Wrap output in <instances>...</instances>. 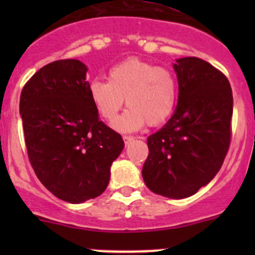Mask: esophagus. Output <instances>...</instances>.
Returning a JSON list of instances; mask_svg holds the SVG:
<instances>
[{
  "instance_id": "esophagus-1",
  "label": "esophagus",
  "mask_w": 255,
  "mask_h": 255,
  "mask_svg": "<svg viewBox=\"0 0 255 255\" xmlns=\"http://www.w3.org/2000/svg\"><path fill=\"white\" fill-rule=\"evenodd\" d=\"M133 139H134V138H133L132 135H123V140H125L126 144H129Z\"/></svg>"
}]
</instances>
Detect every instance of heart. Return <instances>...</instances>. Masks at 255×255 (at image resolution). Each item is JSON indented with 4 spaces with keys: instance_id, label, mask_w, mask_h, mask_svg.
Here are the masks:
<instances>
[{
    "instance_id": "obj_1",
    "label": "heart",
    "mask_w": 255,
    "mask_h": 255,
    "mask_svg": "<svg viewBox=\"0 0 255 255\" xmlns=\"http://www.w3.org/2000/svg\"><path fill=\"white\" fill-rule=\"evenodd\" d=\"M106 80H92L89 96L96 112L113 122L126 99L128 110L115 122L120 132H134L144 125H163L175 110L177 81L169 69L138 58L113 65Z\"/></svg>"
}]
</instances>
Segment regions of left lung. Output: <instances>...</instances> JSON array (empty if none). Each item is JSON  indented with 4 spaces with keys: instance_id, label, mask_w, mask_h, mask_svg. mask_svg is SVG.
Masks as SVG:
<instances>
[{
    "instance_id": "1",
    "label": "left lung",
    "mask_w": 255,
    "mask_h": 255,
    "mask_svg": "<svg viewBox=\"0 0 255 255\" xmlns=\"http://www.w3.org/2000/svg\"><path fill=\"white\" fill-rule=\"evenodd\" d=\"M179 100L173 117L149 135L143 165L148 189L169 199H185L207 185L230 149L232 89L225 74L196 56L174 64Z\"/></svg>"
}]
</instances>
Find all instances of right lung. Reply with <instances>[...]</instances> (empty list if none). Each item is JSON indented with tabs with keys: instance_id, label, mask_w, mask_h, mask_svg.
Masks as SVG:
<instances>
[{
	"instance_id": "right-lung-1",
	"label": "right lung",
	"mask_w": 255,
	"mask_h": 255,
	"mask_svg": "<svg viewBox=\"0 0 255 255\" xmlns=\"http://www.w3.org/2000/svg\"><path fill=\"white\" fill-rule=\"evenodd\" d=\"M87 68L75 59L43 66L20 92L19 112L29 163L58 199L80 204L100 196L125 148L100 121L89 96Z\"/></svg>"
}]
</instances>
